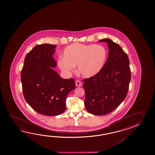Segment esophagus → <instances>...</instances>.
<instances>
[{
  "instance_id": "1",
  "label": "esophagus",
  "mask_w": 155,
  "mask_h": 155,
  "mask_svg": "<svg viewBox=\"0 0 155 155\" xmlns=\"http://www.w3.org/2000/svg\"><path fill=\"white\" fill-rule=\"evenodd\" d=\"M75 85L76 86H81L82 85V83L80 80H76L75 81Z\"/></svg>"
}]
</instances>
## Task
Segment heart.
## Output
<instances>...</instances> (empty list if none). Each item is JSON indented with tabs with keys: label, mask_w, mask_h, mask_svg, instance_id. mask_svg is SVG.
Listing matches in <instances>:
<instances>
[{
	"label": "heart",
	"mask_w": 155,
	"mask_h": 155,
	"mask_svg": "<svg viewBox=\"0 0 155 155\" xmlns=\"http://www.w3.org/2000/svg\"><path fill=\"white\" fill-rule=\"evenodd\" d=\"M107 56L106 50L101 45L74 43L67 46L58 64L64 72L73 71L78 65L79 73L85 78L96 75L102 69Z\"/></svg>",
	"instance_id": "obj_1"
}]
</instances>
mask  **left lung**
<instances>
[{"label": "left lung", "mask_w": 155, "mask_h": 155, "mask_svg": "<svg viewBox=\"0 0 155 155\" xmlns=\"http://www.w3.org/2000/svg\"><path fill=\"white\" fill-rule=\"evenodd\" d=\"M99 41L107 44L109 56L99 73L83 79V87L86 110L93 115H104L115 110L125 99L131 70L128 56L119 44L109 39Z\"/></svg>", "instance_id": "left-lung-1"}]
</instances>
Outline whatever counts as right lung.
<instances>
[{"instance_id": "obj_1", "label": "right lung", "mask_w": 155, "mask_h": 155, "mask_svg": "<svg viewBox=\"0 0 155 155\" xmlns=\"http://www.w3.org/2000/svg\"><path fill=\"white\" fill-rule=\"evenodd\" d=\"M56 45H38L26 54L21 72L24 99L41 115L56 116L66 110L67 96L75 89L73 78L64 79L51 68L55 67L53 58Z\"/></svg>"}]
</instances>
